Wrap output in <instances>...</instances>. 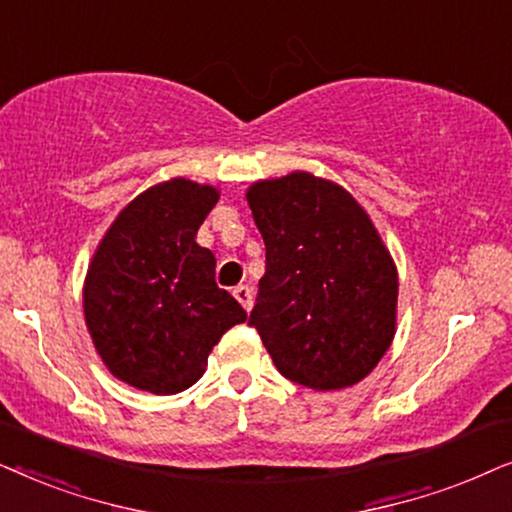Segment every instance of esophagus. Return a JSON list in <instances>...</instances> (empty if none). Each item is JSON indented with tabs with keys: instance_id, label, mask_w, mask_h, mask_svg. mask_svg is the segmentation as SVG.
Segmentation results:
<instances>
[{
	"instance_id": "1",
	"label": "esophagus",
	"mask_w": 512,
	"mask_h": 512,
	"mask_svg": "<svg viewBox=\"0 0 512 512\" xmlns=\"http://www.w3.org/2000/svg\"><path fill=\"white\" fill-rule=\"evenodd\" d=\"M234 297L241 302V306L245 311L252 309V290L248 288V285H236L234 288Z\"/></svg>"
}]
</instances>
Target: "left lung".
Wrapping results in <instances>:
<instances>
[{
  "mask_svg": "<svg viewBox=\"0 0 512 512\" xmlns=\"http://www.w3.org/2000/svg\"><path fill=\"white\" fill-rule=\"evenodd\" d=\"M267 245L250 325L285 379L342 391L370 374L395 337L398 269L367 210L306 170L245 192Z\"/></svg>",
  "mask_w": 512,
  "mask_h": 512,
  "instance_id": "obj_1",
  "label": "left lung"
}]
</instances>
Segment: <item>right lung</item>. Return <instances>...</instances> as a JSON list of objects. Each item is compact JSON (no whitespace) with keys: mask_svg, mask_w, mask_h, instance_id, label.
I'll return each instance as SVG.
<instances>
[{"mask_svg":"<svg viewBox=\"0 0 512 512\" xmlns=\"http://www.w3.org/2000/svg\"><path fill=\"white\" fill-rule=\"evenodd\" d=\"M220 199L213 185L170 177L109 224L84 278V320L112 377L173 395L203 377L213 346L248 313L215 283L196 231Z\"/></svg>","mask_w":512,"mask_h":512,"instance_id":"obj_1","label":"right lung"}]
</instances>
